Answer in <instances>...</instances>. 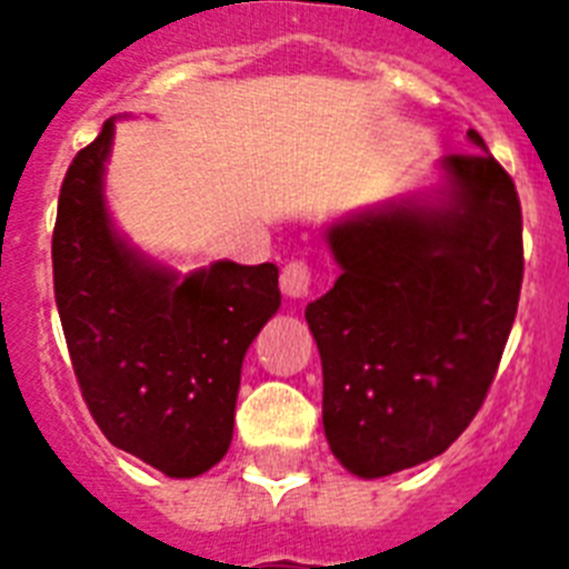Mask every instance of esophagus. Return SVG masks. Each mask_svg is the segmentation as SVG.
<instances>
[{"mask_svg": "<svg viewBox=\"0 0 569 569\" xmlns=\"http://www.w3.org/2000/svg\"><path fill=\"white\" fill-rule=\"evenodd\" d=\"M310 283H312V271L303 259L286 262L283 274H280V289H283L286 298H303V295L310 292Z\"/></svg>", "mask_w": 569, "mask_h": 569, "instance_id": "34e87169", "label": "esophagus"}]
</instances>
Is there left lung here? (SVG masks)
<instances>
[{
  "label": "left lung",
  "instance_id": "left-lung-1",
  "mask_svg": "<svg viewBox=\"0 0 569 569\" xmlns=\"http://www.w3.org/2000/svg\"><path fill=\"white\" fill-rule=\"evenodd\" d=\"M428 194L342 214L325 241L342 274L307 303L321 419L348 472L383 478L437 458L493 383L522 286L513 180L476 129Z\"/></svg>",
  "mask_w": 569,
  "mask_h": 569
}]
</instances>
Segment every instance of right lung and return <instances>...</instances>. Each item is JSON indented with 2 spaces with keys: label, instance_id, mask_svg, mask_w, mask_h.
Wrapping results in <instances>:
<instances>
[{
  "label": "right lung",
  "instance_id": "obj_1",
  "mask_svg": "<svg viewBox=\"0 0 569 569\" xmlns=\"http://www.w3.org/2000/svg\"><path fill=\"white\" fill-rule=\"evenodd\" d=\"M114 120L61 182L58 316L106 440L168 478H194L230 449L241 360L280 310V271L218 259L182 274L136 248L106 203Z\"/></svg>",
  "mask_w": 569,
  "mask_h": 569
}]
</instances>
